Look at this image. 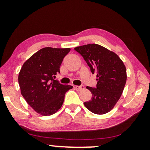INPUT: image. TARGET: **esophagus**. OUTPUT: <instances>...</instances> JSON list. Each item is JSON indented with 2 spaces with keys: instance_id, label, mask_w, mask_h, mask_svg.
Returning a JSON list of instances; mask_svg holds the SVG:
<instances>
[{
  "instance_id": "1",
  "label": "esophagus",
  "mask_w": 150,
  "mask_h": 150,
  "mask_svg": "<svg viewBox=\"0 0 150 150\" xmlns=\"http://www.w3.org/2000/svg\"><path fill=\"white\" fill-rule=\"evenodd\" d=\"M75 89L78 90V91H81V90L84 89V86L83 85H81V86H75Z\"/></svg>"
}]
</instances>
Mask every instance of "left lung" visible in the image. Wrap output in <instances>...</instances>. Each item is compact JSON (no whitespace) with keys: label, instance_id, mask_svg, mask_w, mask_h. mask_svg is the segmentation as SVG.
<instances>
[{"label":"left lung","instance_id":"left-lung-1","mask_svg":"<svg viewBox=\"0 0 150 150\" xmlns=\"http://www.w3.org/2000/svg\"><path fill=\"white\" fill-rule=\"evenodd\" d=\"M97 77L96 88L87 87L91 99L84 102L93 113L103 115L114 108L122 96L126 83V66L119 56L107 48L96 44L76 47Z\"/></svg>","mask_w":150,"mask_h":150}]
</instances>
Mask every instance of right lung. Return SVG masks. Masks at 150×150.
<instances>
[{"instance_id":"add662e5","label":"right lung","mask_w":150,"mask_h":150,"mask_svg":"<svg viewBox=\"0 0 150 150\" xmlns=\"http://www.w3.org/2000/svg\"><path fill=\"white\" fill-rule=\"evenodd\" d=\"M70 48L46 47L33 54L22 65L18 75L21 94L33 110L43 116L58 111L65 93L71 85L59 83L54 79Z\"/></svg>"}]
</instances>
